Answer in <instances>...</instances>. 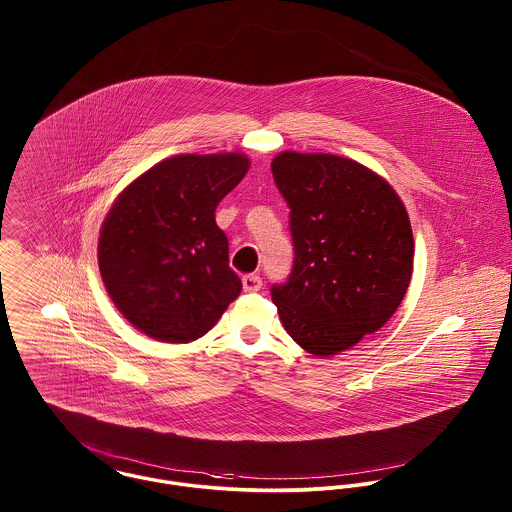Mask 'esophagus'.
Returning a JSON list of instances; mask_svg holds the SVG:
<instances>
[{
  "label": "esophagus",
  "instance_id": "esophagus-1",
  "mask_svg": "<svg viewBox=\"0 0 512 512\" xmlns=\"http://www.w3.org/2000/svg\"><path fill=\"white\" fill-rule=\"evenodd\" d=\"M242 288L244 292H258L262 288V278L258 274H248L242 278Z\"/></svg>",
  "mask_w": 512,
  "mask_h": 512
}]
</instances>
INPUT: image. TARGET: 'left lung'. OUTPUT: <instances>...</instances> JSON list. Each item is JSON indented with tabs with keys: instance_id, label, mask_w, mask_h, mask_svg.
Instances as JSON below:
<instances>
[{
	"instance_id": "left-lung-1",
	"label": "left lung",
	"mask_w": 512,
	"mask_h": 512,
	"mask_svg": "<svg viewBox=\"0 0 512 512\" xmlns=\"http://www.w3.org/2000/svg\"><path fill=\"white\" fill-rule=\"evenodd\" d=\"M272 173L295 252L272 301L299 347L337 355L378 331L404 299L414 268L408 213L380 175L347 157L284 151Z\"/></svg>"
}]
</instances>
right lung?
Here are the masks:
<instances>
[{
	"label": "right lung",
	"instance_id": "1",
	"mask_svg": "<svg viewBox=\"0 0 512 512\" xmlns=\"http://www.w3.org/2000/svg\"><path fill=\"white\" fill-rule=\"evenodd\" d=\"M248 167L242 153L175 155L112 205L98 240L100 276L118 311L147 337L195 341L242 292L215 211Z\"/></svg>",
	"mask_w": 512,
	"mask_h": 512
}]
</instances>
